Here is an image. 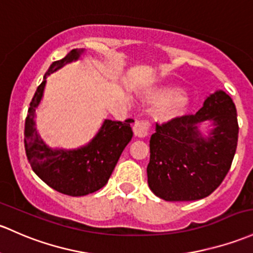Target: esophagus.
<instances>
[{
    "label": "esophagus",
    "instance_id": "esophagus-1",
    "mask_svg": "<svg viewBox=\"0 0 253 253\" xmlns=\"http://www.w3.org/2000/svg\"><path fill=\"white\" fill-rule=\"evenodd\" d=\"M149 121L147 120H143V121H137L133 126V132L134 135L138 138H145L149 135Z\"/></svg>",
    "mask_w": 253,
    "mask_h": 253
}]
</instances>
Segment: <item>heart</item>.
Instances as JSON below:
<instances>
[{
	"label": "heart",
	"mask_w": 253,
	"mask_h": 253,
	"mask_svg": "<svg viewBox=\"0 0 253 253\" xmlns=\"http://www.w3.org/2000/svg\"><path fill=\"white\" fill-rule=\"evenodd\" d=\"M145 99L153 105H161L158 110V118L161 121H172L184 114L189 104L185 93L178 92L173 86H160L145 93Z\"/></svg>",
	"instance_id": "heart-1"
}]
</instances>
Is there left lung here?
<instances>
[{
  "mask_svg": "<svg viewBox=\"0 0 253 253\" xmlns=\"http://www.w3.org/2000/svg\"><path fill=\"white\" fill-rule=\"evenodd\" d=\"M210 128L202 131V125ZM238 118L233 99L217 89L195 115L159 126L150 138L147 167L150 190L166 201H194L209 196L223 182L238 145Z\"/></svg>",
  "mask_w": 253,
  "mask_h": 253,
  "instance_id": "1",
  "label": "left lung"
}]
</instances>
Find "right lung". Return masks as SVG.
Segmentation results:
<instances>
[{
  "instance_id": "1",
  "label": "right lung",
  "mask_w": 253,
  "mask_h": 253,
  "mask_svg": "<svg viewBox=\"0 0 253 253\" xmlns=\"http://www.w3.org/2000/svg\"><path fill=\"white\" fill-rule=\"evenodd\" d=\"M84 49H73L63 59L52 63L37 87L25 120L24 143L33 171L50 188L70 196H84L108 183L122 151L132 139V119L104 120L94 137L76 149L50 148L36 129V109L43 98L46 79L66 64L76 62Z\"/></svg>"
}]
</instances>
